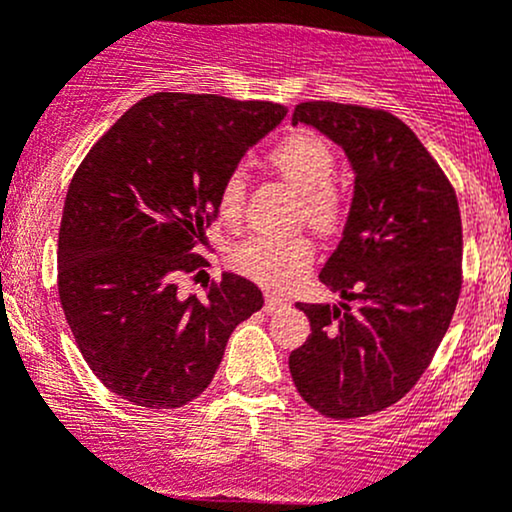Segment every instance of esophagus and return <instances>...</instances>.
<instances>
[{"instance_id": "1", "label": "esophagus", "mask_w": 512, "mask_h": 512, "mask_svg": "<svg viewBox=\"0 0 512 512\" xmlns=\"http://www.w3.org/2000/svg\"><path fill=\"white\" fill-rule=\"evenodd\" d=\"M286 306V299L284 296H277V294H267L265 296V311L267 313H277L279 308Z\"/></svg>"}]
</instances>
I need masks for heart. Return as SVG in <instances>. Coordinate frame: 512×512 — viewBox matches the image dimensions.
<instances>
[{
    "mask_svg": "<svg viewBox=\"0 0 512 512\" xmlns=\"http://www.w3.org/2000/svg\"><path fill=\"white\" fill-rule=\"evenodd\" d=\"M269 165L286 182L301 192V218L313 228L330 233L342 223L347 213V192L333 177L338 157L318 133H289L267 153ZM247 177L235 167L226 174L218 192V209L223 221L235 226L245 211ZM316 257V245L308 235H250L228 250V265L243 277L262 286H286L301 277Z\"/></svg>",
    "mask_w": 512,
    "mask_h": 512,
    "instance_id": "obj_1",
    "label": "heart"
}]
</instances>
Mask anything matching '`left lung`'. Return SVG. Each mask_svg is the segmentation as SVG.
<instances>
[{
    "mask_svg": "<svg viewBox=\"0 0 512 512\" xmlns=\"http://www.w3.org/2000/svg\"><path fill=\"white\" fill-rule=\"evenodd\" d=\"M308 123L345 148L355 199L320 282L335 306L296 303L311 335L289 355L303 401L350 420L401 401L430 367L462 291V216L452 182L398 116L335 101H303Z\"/></svg>",
    "mask_w": 512,
    "mask_h": 512,
    "instance_id": "obj_1",
    "label": "left lung"
}]
</instances>
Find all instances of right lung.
<instances>
[{
  "mask_svg": "<svg viewBox=\"0 0 512 512\" xmlns=\"http://www.w3.org/2000/svg\"><path fill=\"white\" fill-rule=\"evenodd\" d=\"M286 116L282 104L218 94L140 99L89 150L65 196L58 294L94 376L140 408H182L206 391L235 325L262 291L238 274L182 299L199 277L218 192L250 145Z\"/></svg>",
  "mask_w": 512,
  "mask_h": 512,
  "instance_id": "obj_1",
  "label": "right lung"
}]
</instances>
